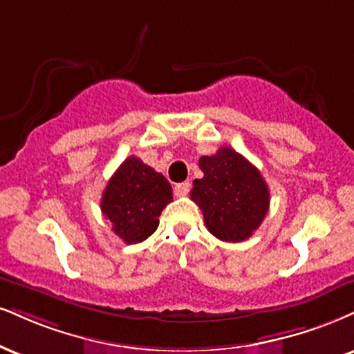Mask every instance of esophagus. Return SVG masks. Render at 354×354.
I'll use <instances>...</instances> for the list:
<instances>
[{
    "label": "esophagus",
    "instance_id": "esophagus-1",
    "mask_svg": "<svg viewBox=\"0 0 354 354\" xmlns=\"http://www.w3.org/2000/svg\"><path fill=\"white\" fill-rule=\"evenodd\" d=\"M189 183H180V185L174 186V194L176 196H186L189 193Z\"/></svg>",
    "mask_w": 354,
    "mask_h": 354
}]
</instances>
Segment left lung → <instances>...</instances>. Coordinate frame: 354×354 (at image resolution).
<instances>
[{"label": "left lung", "instance_id": "8db88e82", "mask_svg": "<svg viewBox=\"0 0 354 354\" xmlns=\"http://www.w3.org/2000/svg\"><path fill=\"white\" fill-rule=\"evenodd\" d=\"M199 168L204 176L193 181L191 199L207 231L224 242L249 239L269 212V186L261 171L229 147L201 156Z\"/></svg>", "mask_w": 354, "mask_h": 354}]
</instances>
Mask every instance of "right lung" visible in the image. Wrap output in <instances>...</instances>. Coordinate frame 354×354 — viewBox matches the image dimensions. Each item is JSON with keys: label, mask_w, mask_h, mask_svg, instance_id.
<instances>
[{"label": "right lung", "mask_w": 354, "mask_h": 354, "mask_svg": "<svg viewBox=\"0 0 354 354\" xmlns=\"http://www.w3.org/2000/svg\"><path fill=\"white\" fill-rule=\"evenodd\" d=\"M171 199V186L163 174L130 156L107 183L100 209L123 242L138 244L156 231L161 211Z\"/></svg>", "instance_id": "add662e5"}]
</instances>
